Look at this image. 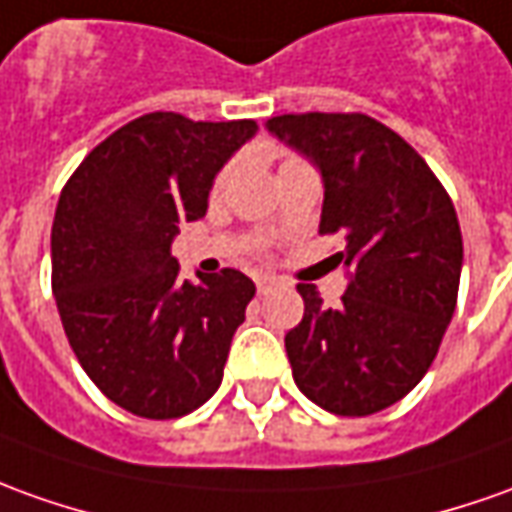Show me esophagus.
Segmentation results:
<instances>
[{"label":"esophagus","mask_w":512,"mask_h":512,"mask_svg":"<svg viewBox=\"0 0 512 512\" xmlns=\"http://www.w3.org/2000/svg\"><path fill=\"white\" fill-rule=\"evenodd\" d=\"M273 287H276V278H270V276L256 278V292H259V295H267Z\"/></svg>","instance_id":"34e87169"}]
</instances>
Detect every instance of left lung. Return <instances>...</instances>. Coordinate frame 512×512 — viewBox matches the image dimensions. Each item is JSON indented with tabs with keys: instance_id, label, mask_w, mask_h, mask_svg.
<instances>
[{
	"instance_id": "1",
	"label": "left lung",
	"mask_w": 512,
	"mask_h": 512,
	"mask_svg": "<svg viewBox=\"0 0 512 512\" xmlns=\"http://www.w3.org/2000/svg\"><path fill=\"white\" fill-rule=\"evenodd\" d=\"M264 128L315 164L320 234L345 242L340 306L298 284L303 320L284 337L292 379L334 415L384 410L424 379L449 329L463 270L457 211L424 158L370 116L284 114Z\"/></svg>"
}]
</instances>
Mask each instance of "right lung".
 I'll return each instance as SVG.
<instances>
[{"label":"right lung","instance_id":"right-lung-1","mask_svg":"<svg viewBox=\"0 0 512 512\" xmlns=\"http://www.w3.org/2000/svg\"><path fill=\"white\" fill-rule=\"evenodd\" d=\"M253 119L139 116L97 144L63 186L52 222V292L74 357L122 410L181 418L222 382L256 284L239 270L178 276L172 239L206 217Z\"/></svg>","mask_w":512,"mask_h":512}]
</instances>
